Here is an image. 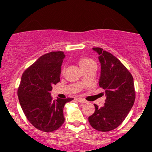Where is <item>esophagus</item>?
Returning a JSON list of instances; mask_svg holds the SVG:
<instances>
[{"mask_svg":"<svg viewBox=\"0 0 152 152\" xmlns=\"http://www.w3.org/2000/svg\"><path fill=\"white\" fill-rule=\"evenodd\" d=\"M76 100H77L79 102H80V103H86V102H87V101L85 100V99H82V98H77Z\"/></svg>","mask_w":152,"mask_h":152,"instance_id":"34e87169","label":"esophagus"}]
</instances>
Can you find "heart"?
<instances>
[{
  "label": "heart",
  "mask_w": 152,
  "mask_h": 152,
  "mask_svg": "<svg viewBox=\"0 0 152 152\" xmlns=\"http://www.w3.org/2000/svg\"><path fill=\"white\" fill-rule=\"evenodd\" d=\"M95 64L94 61L92 60L91 59H89V58L87 57H81L79 58V64L80 67H83L85 66H87V65H90V64ZM62 72H63V70H62Z\"/></svg>",
  "instance_id": "heart-1"
}]
</instances>
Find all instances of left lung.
<instances>
[{
    "instance_id": "1",
    "label": "left lung",
    "mask_w": 152,
    "mask_h": 152,
    "mask_svg": "<svg viewBox=\"0 0 152 152\" xmlns=\"http://www.w3.org/2000/svg\"><path fill=\"white\" fill-rule=\"evenodd\" d=\"M93 49L99 54V87L105 90L107 98L104 107L94 104L96 110L88 121L95 129L109 132L121 124L134 104V81L128 69L115 56L101 48Z\"/></svg>"
}]
</instances>
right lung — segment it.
I'll use <instances>...</instances> for the list:
<instances>
[{"mask_svg": "<svg viewBox=\"0 0 152 152\" xmlns=\"http://www.w3.org/2000/svg\"><path fill=\"white\" fill-rule=\"evenodd\" d=\"M63 51H51L39 58L23 72L18 90L21 108L35 128L45 132L58 129L65 122L64 106L73 98L52 100V86L60 81Z\"/></svg>", "mask_w": 152, "mask_h": 152, "instance_id": "obj_1", "label": "right lung"}]
</instances>
